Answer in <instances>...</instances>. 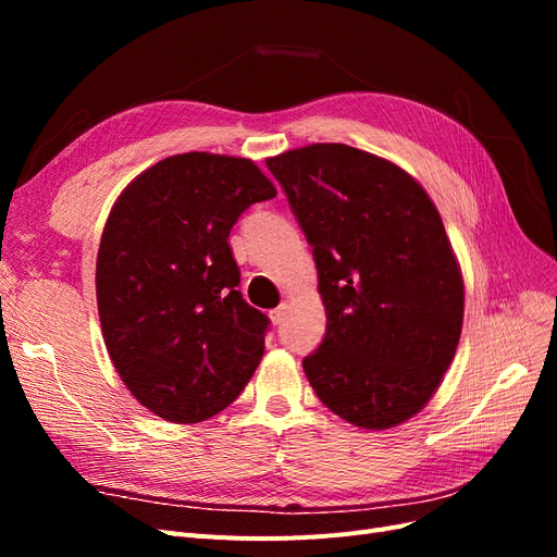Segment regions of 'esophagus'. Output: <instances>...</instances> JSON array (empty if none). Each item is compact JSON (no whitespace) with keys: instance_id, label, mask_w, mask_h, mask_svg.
Instances as JSON below:
<instances>
[{"instance_id":"34e87169","label":"esophagus","mask_w":557,"mask_h":557,"mask_svg":"<svg viewBox=\"0 0 557 557\" xmlns=\"http://www.w3.org/2000/svg\"><path fill=\"white\" fill-rule=\"evenodd\" d=\"M285 315H288V305H281L278 309H274L272 313H269V318H272L274 325H281L283 320H285Z\"/></svg>"}]
</instances>
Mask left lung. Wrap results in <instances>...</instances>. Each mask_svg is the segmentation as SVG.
I'll list each match as a JSON object with an SVG mask.
<instances>
[{
  "instance_id": "left-lung-1",
  "label": "left lung",
  "mask_w": 557,
  "mask_h": 557,
  "mask_svg": "<svg viewBox=\"0 0 557 557\" xmlns=\"http://www.w3.org/2000/svg\"><path fill=\"white\" fill-rule=\"evenodd\" d=\"M313 248L327 313L305 374L330 411L364 430L416 416L462 332L465 283L442 215L397 164L346 144L267 160Z\"/></svg>"
}]
</instances>
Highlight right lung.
Listing matches in <instances>:
<instances>
[{"mask_svg": "<svg viewBox=\"0 0 557 557\" xmlns=\"http://www.w3.org/2000/svg\"><path fill=\"white\" fill-rule=\"evenodd\" d=\"M276 197L256 162L164 158L113 205L97 252L104 344L127 391L172 423H199L239 397L262 360L269 318L242 297L230 230Z\"/></svg>", "mask_w": 557, "mask_h": 557, "instance_id": "obj_1", "label": "right lung"}]
</instances>
